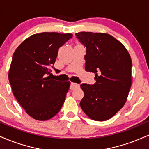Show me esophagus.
<instances>
[{
  "label": "esophagus",
  "instance_id": "obj_1",
  "mask_svg": "<svg viewBox=\"0 0 149 149\" xmlns=\"http://www.w3.org/2000/svg\"><path fill=\"white\" fill-rule=\"evenodd\" d=\"M79 87H80L79 84H77V83H71V85H70V88H71V90H74V89L79 88Z\"/></svg>",
  "mask_w": 149,
  "mask_h": 149
}]
</instances>
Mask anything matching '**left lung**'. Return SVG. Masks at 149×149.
<instances>
[{
    "mask_svg": "<svg viewBox=\"0 0 149 149\" xmlns=\"http://www.w3.org/2000/svg\"><path fill=\"white\" fill-rule=\"evenodd\" d=\"M76 38L86 49L85 69L95 73V84L80 85L84 97L80 102L89 118L104 121L124 106L132 84V60L125 46L112 36L79 32Z\"/></svg>",
    "mask_w": 149,
    "mask_h": 149,
    "instance_id": "left-lung-1",
    "label": "left lung"
}]
</instances>
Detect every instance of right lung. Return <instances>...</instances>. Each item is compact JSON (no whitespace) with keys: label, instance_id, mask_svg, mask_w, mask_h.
Here are the masks:
<instances>
[{"label":"right lung","instance_id":"add662e5","mask_svg":"<svg viewBox=\"0 0 149 149\" xmlns=\"http://www.w3.org/2000/svg\"><path fill=\"white\" fill-rule=\"evenodd\" d=\"M71 33L43 32L31 36L14 52L8 78L16 100L33 118L46 120L60 111L69 82L51 79L58 50Z\"/></svg>","mask_w":149,"mask_h":149}]
</instances>
